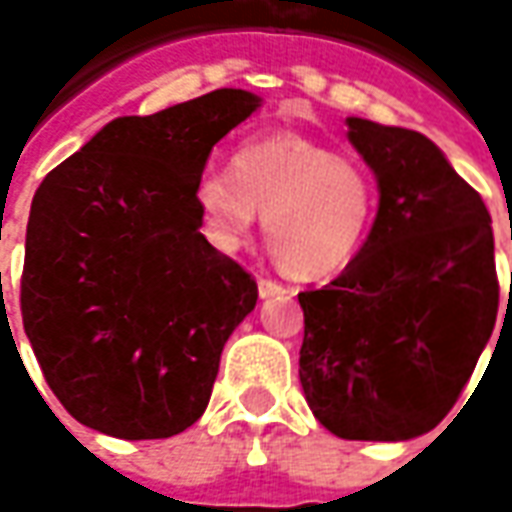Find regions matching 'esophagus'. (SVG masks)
<instances>
[{
  "mask_svg": "<svg viewBox=\"0 0 512 512\" xmlns=\"http://www.w3.org/2000/svg\"><path fill=\"white\" fill-rule=\"evenodd\" d=\"M282 293H287V287L282 285V282H276V279H267V276H262V279H259V296H262V299H270V296H282Z\"/></svg>",
  "mask_w": 512,
  "mask_h": 512,
  "instance_id": "34e87169",
  "label": "esophagus"
}]
</instances>
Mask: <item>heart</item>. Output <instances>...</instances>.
<instances>
[{"label": "heart", "instance_id": "b5f03b06", "mask_svg": "<svg viewBox=\"0 0 512 512\" xmlns=\"http://www.w3.org/2000/svg\"><path fill=\"white\" fill-rule=\"evenodd\" d=\"M210 245L233 253L265 216L276 265L293 279H325L370 239L379 190L367 170L299 133L250 139L230 170L207 168L193 187Z\"/></svg>", "mask_w": 512, "mask_h": 512}]
</instances>
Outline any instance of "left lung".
I'll use <instances>...</instances> for the list:
<instances>
[{"mask_svg": "<svg viewBox=\"0 0 512 512\" xmlns=\"http://www.w3.org/2000/svg\"><path fill=\"white\" fill-rule=\"evenodd\" d=\"M379 182L362 253L330 285L299 293V379L339 439L402 442L459 402L499 313L493 227L482 196L427 136L347 119Z\"/></svg>", "mask_w": 512, "mask_h": 512, "instance_id": "obj_1", "label": "left lung"}]
</instances>
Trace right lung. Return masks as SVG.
<instances>
[{"label":"right lung","instance_id":"right-lung-1","mask_svg":"<svg viewBox=\"0 0 512 512\" xmlns=\"http://www.w3.org/2000/svg\"><path fill=\"white\" fill-rule=\"evenodd\" d=\"M259 108L222 88L122 116L39 185L22 325L53 396L116 439H168L205 413L256 279L199 233L193 199L213 145Z\"/></svg>","mask_w":512,"mask_h":512}]
</instances>
